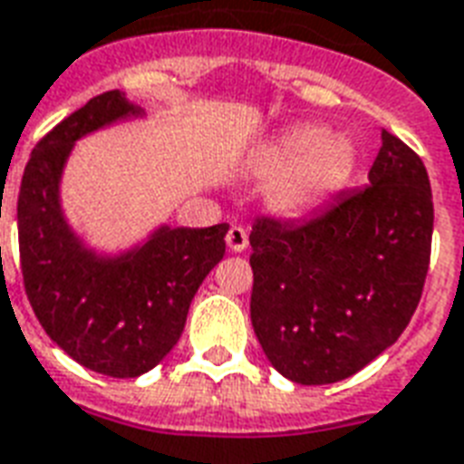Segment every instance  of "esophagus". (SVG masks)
<instances>
[{"mask_svg": "<svg viewBox=\"0 0 464 464\" xmlns=\"http://www.w3.org/2000/svg\"><path fill=\"white\" fill-rule=\"evenodd\" d=\"M226 243L231 247L233 253H240V250H246L247 247V231L243 226H231L228 233H226Z\"/></svg>", "mask_w": 464, "mask_h": 464, "instance_id": "34e87169", "label": "esophagus"}]
</instances>
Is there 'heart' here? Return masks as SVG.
I'll use <instances>...</instances> for the list:
<instances>
[{
	"mask_svg": "<svg viewBox=\"0 0 464 464\" xmlns=\"http://www.w3.org/2000/svg\"><path fill=\"white\" fill-rule=\"evenodd\" d=\"M355 168L348 136H328L324 126H296L272 140L260 160V175L277 179L270 201L279 214H304L338 192Z\"/></svg>",
	"mask_w": 464,
	"mask_h": 464,
	"instance_id": "heart-1",
	"label": "heart"
}]
</instances>
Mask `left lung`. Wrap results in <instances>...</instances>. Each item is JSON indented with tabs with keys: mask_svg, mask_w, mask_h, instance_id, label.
<instances>
[{
	"mask_svg": "<svg viewBox=\"0 0 464 464\" xmlns=\"http://www.w3.org/2000/svg\"><path fill=\"white\" fill-rule=\"evenodd\" d=\"M433 238L426 165L382 130L370 185L304 221L260 217L250 231V321L265 355L296 384H334L409 326Z\"/></svg>",
	"mask_w": 464,
	"mask_h": 464,
	"instance_id": "left-lung-1",
	"label": "left lung"
}]
</instances>
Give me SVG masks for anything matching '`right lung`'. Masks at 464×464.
<instances>
[{"instance_id": "obj_1", "label": "right lung", "mask_w": 464, "mask_h": 464, "mask_svg": "<svg viewBox=\"0 0 464 464\" xmlns=\"http://www.w3.org/2000/svg\"><path fill=\"white\" fill-rule=\"evenodd\" d=\"M136 114L119 90L92 97L35 143L21 177L16 224L24 289L41 326L92 372L138 377L185 331L192 296L226 253L228 224L160 228L146 246L99 260L70 233L58 182L77 138Z\"/></svg>"}]
</instances>
